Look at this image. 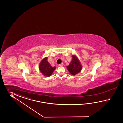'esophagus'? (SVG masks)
Here are the masks:
<instances>
[{"label":"esophagus","instance_id":"esophagus-1","mask_svg":"<svg viewBox=\"0 0 123 123\" xmlns=\"http://www.w3.org/2000/svg\"><path fill=\"white\" fill-rule=\"evenodd\" d=\"M59 65V66H62L63 65L62 64H59V65Z\"/></svg>","mask_w":123,"mask_h":123}]
</instances>
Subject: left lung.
Returning a JSON list of instances; mask_svg holds the SVG:
<instances>
[{
	"label": "left lung",
	"instance_id": "8db88e82",
	"mask_svg": "<svg viewBox=\"0 0 123 123\" xmlns=\"http://www.w3.org/2000/svg\"><path fill=\"white\" fill-rule=\"evenodd\" d=\"M67 68L69 73L74 76L81 71L82 66L78 58L75 56L73 55V60L69 65L67 66Z\"/></svg>",
	"mask_w": 123,
	"mask_h": 123
}]
</instances>
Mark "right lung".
Instances as JSON below:
<instances>
[{"instance_id":"obj_1","label":"right lung","mask_w":123,"mask_h":123,"mask_svg":"<svg viewBox=\"0 0 123 123\" xmlns=\"http://www.w3.org/2000/svg\"><path fill=\"white\" fill-rule=\"evenodd\" d=\"M47 58H45L42 61L39 65V69L43 75L49 76L51 75L56 67H52L47 62Z\"/></svg>"}]
</instances>
